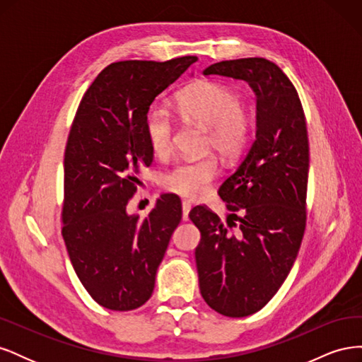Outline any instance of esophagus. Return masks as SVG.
<instances>
[{
  "mask_svg": "<svg viewBox=\"0 0 362 362\" xmlns=\"http://www.w3.org/2000/svg\"><path fill=\"white\" fill-rule=\"evenodd\" d=\"M182 221H189V213L192 210V204L187 201H182Z\"/></svg>",
  "mask_w": 362,
  "mask_h": 362,
  "instance_id": "1",
  "label": "esophagus"
}]
</instances>
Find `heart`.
Listing matches in <instances>:
<instances>
[{
  "label": "heart",
  "mask_w": 362,
  "mask_h": 362,
  "mask_svg": "<svg viewBox=\"0 0 362 362\" xmlns=\"http://www.w3.org/2000/svg\"><path fill=\"white\" fill-rule=\"evenodd\" d=\"M178 113L208 128V146L225 158H235L247 148L252 137V117L242 105V98L226 84L199 81L177 96ZM145 131L152 151L158 156L170 152L173 145L172 116L152 107L145 117ZM218 173L216 157L185 158L164 173L163 185L172 193L199 199L210 190Z\"/></svg>",
  "instance_id": "b5f03b06"
}]
</instances>
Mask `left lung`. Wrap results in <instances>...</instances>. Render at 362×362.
<instances>
[{
  "mask_svg": "<svg viewBox=\"0 0 362 362\" xmlns=\"http://www.w3.org/2000/svg\"><path fill=\"white\" fill-rule=\"evenodd\" d=\"M204 75L246 81L257 96V133L246 157L218 194L226 223L198 205L189 217L201 231L194 250L199 288L210 308L226 317L259 311L286 281L306 222L310 146L303 108L288 76L266 59L218 62ZM234 220L240 223L232 231Z\"/></svg>",
  "mask_w": 362,
  "mask_h": 362,
  "instance_id": "1",
  "label": "left lung"
}]
</instances>
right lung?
Returning <instances> with one entry per match:
<instances>
[{"label": "right lung", "instance_id": "obj_1", "mask_svg": "<svg viewBox=\"0 0 362 362\" xmlns=\"http://www.w3.org/2000/svg\"><path fill=\"white\" fill-rule=\"evenodd\" d=\"M196 60L112 63L76 110L64 151L62 234L76 276L107 310H136L151 298L181 221L177 194H161L145 218L128 214L127 204L154 154L145 131L149 107Z\"/></svg>", "mask_w": 362, "mask_h": 362}]
</instances>
